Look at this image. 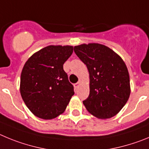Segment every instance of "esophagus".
Segmentation results:
<instances>
[{
    "mask_svg": "<svg viewBox=\"0 0 149 149\" xmlns=\"http://www.w3.org/2000/svg\"><path fill=\"white\" fill-rule=\"evenodd\" d=\"M79 84H80V81H78L77 83H76V84H74V88H75V89H77L78 88H79Z\"/></svg>",
    "mask_w": 149,
    "mask_h": 149,
    "instance_id": "34e87169",
    "label": "esophagus"
}]
</instances>
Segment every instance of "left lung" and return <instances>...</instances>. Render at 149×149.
Here are the masks:
<instances>
[{
    "label": "left lung",
    "mask_w": 149,
    "mask_h": 149,
    "mask_svg": "<svg viewBox=\"0 0 149 149\" xmlns=\"http://www.w3.org/2000/svg\"><path fill=\"white\" fill-rule=\"evenodd\" d=\"M74 52L90 74V94L83 101L86 109L100 119L115 116L126 104L131 92L123 60L109 47L95 43L74 47Z\"/></svg>",
    "instance_id": "1"
}]
</instances>
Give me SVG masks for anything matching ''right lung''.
I'll use <instances>...</instances> for the list:
<instances>
[{
  "mask_svg": "<svg viewBox=\"0 0 149 149\" xmlns=\"http://www.w3.org/2000/svg\"><path fill=\"white\" fill-rule=\"evenodd\" d=\"M72 46L46 47L27 60L21 75L20 91L32 113L44 120H51L66 109L73 85L63 69L73 53Z\"/></svg>",
  "mask_w": 149,
  "mask_h": 149,
  "instance_id": "obj_1",
  "label": "right lung"
}]
</instances>
